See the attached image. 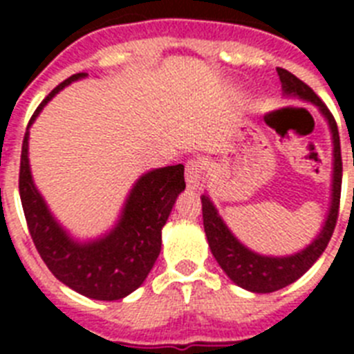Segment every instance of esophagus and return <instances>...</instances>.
<instances>
[{
    "instance_id": "34e87169",
    "label": "esophagus",
    "mask_w": 354,
    "mask_h": 354,
    "mask_svg": "<svg viewBox=\"0 0 354 354\" xmlns=\"http://www.w3.org/2000/svg\"><path fill=\"white\" fill-rule=\"evenodd\" d=\"M202 174H204V167H202V162L198 159H192V161H187L186 165V186L187 189H200L202 186Z\"/></svg>"
}]
</instances>
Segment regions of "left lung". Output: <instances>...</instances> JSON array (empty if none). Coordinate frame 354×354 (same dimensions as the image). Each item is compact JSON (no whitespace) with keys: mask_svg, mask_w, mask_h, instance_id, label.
<instances>
[{"mask_svg":"<svg viewBox=\"0 0 354 354\" xmlns=\"http://www.w3.org/2000/svg\"><path fill=\"white\" fill-rule=\"evenodd\" d=\"M280 81H282L283 95L296 97L301 101L312 102L317 106L321 115L326 118L330 126L331 142H333V174H331V202L326 220H324L321 232L317 234L310 245L301 252L286 255V257H271L261 255L245 246L230 232V228L225 225L223 218L218 209L211 202L207 195H202V216H204V230L207 236L209 248L214 255L216 262L221 266V270L236 286L250 290V292H274L278 289L290 286L299 277L310 270L326 250L331 239V234L335 230L337 218H339L340 204V186H342V158H340V138L337 122L330 109L326 108L321 99L315 95L314 90L301 80L290 74L286 68H277Z\"/></svg>","mask_w":354,"mask_h":354,"instance_id":"obj_1","label":"left lung"}]
</instances>
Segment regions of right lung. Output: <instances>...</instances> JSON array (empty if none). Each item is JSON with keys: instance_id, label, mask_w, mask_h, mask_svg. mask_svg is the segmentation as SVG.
Returning <instances> with one entry per match:
<instances>
[{"instance_id": "add662e5", "label": "right lung", "mask_w": 354, "mask_h": 354, "mask_svg": "<svg viewBox=\"0 0 354 354\" xmlns=\"http://www.w3.org/2000/svg\"><path fill=\"white\" fill-rule=\"evenodd\" d=\"M86 76V72H80L65 80L35 109L23 140L19 193L31 239L49 271L86 298L115 301L126 298L145 282L161 252L162 227L186 183L183 165L143 174L127 195L115 227L97 239H74L56 221L31 177L28 159L30 127L56 93L72 81Z\"/></svg>"}]
</instances>
